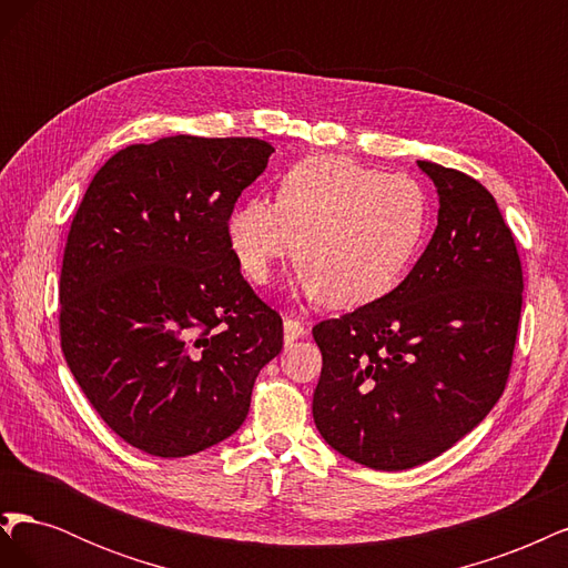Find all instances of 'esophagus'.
Masks as SVG:
<instances>
[{"instance_id":"34e87169","label":"esophagus","mask_w":568,"mask_h":568,"mask_svg":"<svg viewBox=\"0 0 568 568\" xmlns=\"http://www.w3.org/2000/svg\"><path fill=\"white\" fill-rule=\"evenodd\" d=\"M307 334V326L296 320V317H286L284 320V341L286 343H294L296 338H303Z\"/></svg>"}]
</instances>
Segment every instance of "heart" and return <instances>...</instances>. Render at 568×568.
Returning <instances> with one entry per match:
<instances>
[{
  "label": "heart",
  "instance_id": "b5f03b06",
  "mask_svg": "<svg viewBox=\"0 0 568 568\" xmlns=\"http://www.w3.org/2000/svg\"><path fill=\"white\" fill-rule=\"evenodd\" d=\"M426 227L428 199L415 178L346 156H307L286 170L277 201H239L225 230L251 284H267L296 245L303 294L353 311L407 277Z\"/></svg>",
  "mask_w": 568,
  "mask_h": 568
}]
</instances>
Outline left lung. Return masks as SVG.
<instances>
[{
    "instance_id": "obj_1",
    "label": "left lung",
    "mask_w": 568,
    "mask_h": 568,
    "mask_svg": "<svg viewBox=\"0 0 568 568\" xmlns=\"http://www.w3.org/2000/svg\"><path fill=\"white\" fill-rule=\"evenodd\" d=\"M417 165L440 205L417 265L384 298L313 326L317 432L379 471L434 459L484 422L521 317V261L493 194L459 170Z\"/></svg>"
}]
</instances>
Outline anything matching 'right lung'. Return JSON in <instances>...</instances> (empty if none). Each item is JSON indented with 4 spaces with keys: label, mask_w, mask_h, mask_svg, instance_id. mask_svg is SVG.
<instances>
[{
    "label": "right lung",
    "mask_w": 568,
    "mask_h": 568,
    "mask_svg": "<svg viewBox=\"0 0 568 568\" xmlns=\"http://www.w3.org/2000/svg\"><path fill=\"white\" fill-rule=\"evenodd\" d=\"M274 149L253 136H163L101 165L63 251L61 348L113 432L186 457L244 424L282 317L253 294L227 215Z\"/></svg>",
    "instance_id": "obj_1"
}]
</instances>
